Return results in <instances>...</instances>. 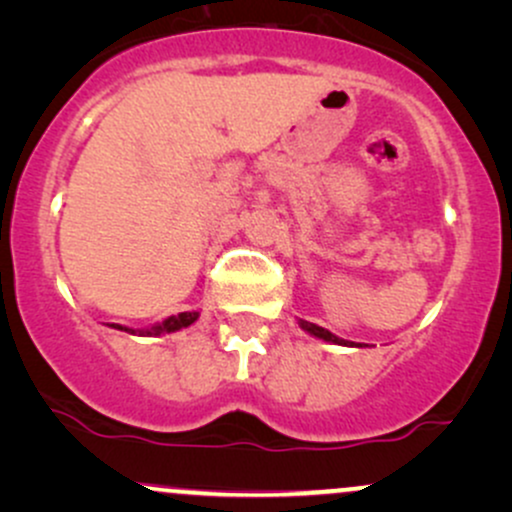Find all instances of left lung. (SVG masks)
Instances as JSON below:
<instances>
[{
    "label": "left lung",
    "mask_w": 512,
    "mask_h": 512,
    "mask_svg": "<svg viewBox=\"0 0 512 512\" xmlns=\"http://www.w3.org/2000/svg\"><path fill=\"white\" fill-rule=\"evenodd\" d=\"M301 327L305 332H310V334H315V337H320V339H325V342H332V344H344V346H354L351 342H344V339H339L337 334H332V332H327L325 327H317V325H313V322H301Z\"/></svg>",
    "instance_id": "obj_1"
}]
</instances>
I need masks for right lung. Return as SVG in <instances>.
I'll return each instance as SVG.
<instances>
[{"label": "right lung", "instance_id": "add662e5", "mask_svg": "<svg viewBox=\"0 0 512 512\" xmlns=\"http://www.w3.org/2000/svg\"><path fill=\"white\" fill-rule=\"evenodd\" d=\"M199 317V313H180V315H170L168 320H163L161 325H156V327H151V330H146V332H142V334H163V332H175V330H182V327H187V325H192V322H195ZM113 327H117V330H125V332H129V327H122V325H113Z\"/></svg>", "mask_w": 512, "mask_h": 512}]
</instances>
